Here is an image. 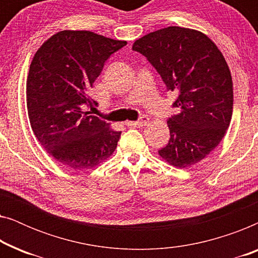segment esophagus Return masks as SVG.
Returning a JSON list of instances; mask_svg holds the SVG:
<instances>
[{
    "label": "esophagus",
    "mask_w": 258,
    "mask_h": 258,
    "mask_svg": "<svg viewBox=\"0 0 258 258\" xmlns=\"http://www.w3.org/2000/svg\"><path fill=\"white\" fill-rule=\"evenodd\" d=\"M149 122V118L147 117V116H142L139 121H135V122H126L125 125L128 126H134V128H140V126H144L147 124V123Z\"/></svg>",
    "instance_id": "34e87169"
}]
</instances>
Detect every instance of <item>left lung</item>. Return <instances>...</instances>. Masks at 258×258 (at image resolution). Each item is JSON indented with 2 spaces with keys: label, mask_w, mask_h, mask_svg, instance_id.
Wrapping results in <instances>:
<instances>
[{
  "label": "left lung",
  "mask_w": 258,
  "mask_h": 258,
  "mask_svg": "<svg viewBox=\"0 0 258 258\" xmlns=\"http://www.w3.org/2000/svg\"><path fill=\"white\" fill-rule=\"evenodd\" d=\"M146 56L168 90H177V114L168 119L170 140L158 150L176 168L206 158L223 139L231 121L234 93L229 67L217 45L201 31L168 27L133 45Z\"/></svg>",
  "instance_id": "left-lung-1"
}]
</instances>
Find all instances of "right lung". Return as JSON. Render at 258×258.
Listing matches in <instances>:
<instances>
[{
	"mask_svg": "<svg viewBox=\"0 0 258 258\" xmlns=\"http://www.w3.org/2000/svg\"><path fill=\"white\" fill-rule=\"evenodd\" d=\"M126 44L88 30H62L38 48L27 79L31 129L59 164L91 169L114 153L121 136L82 105L107 59Z\"/></svg>",
	"mask_w": 258,
	"mask_h": 258,
	"instance_id": "1",
	"label": "right lung"
}]
</instances>
